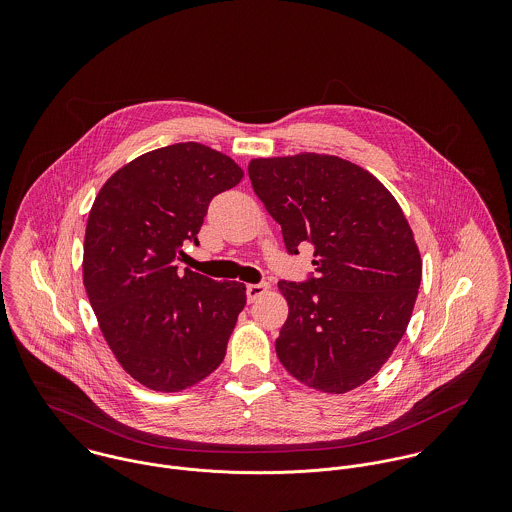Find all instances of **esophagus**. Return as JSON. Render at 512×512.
Masks as SVG:
<instances>
[{
    "label": "esophagus",
    "mask_w": 512,
    "mask_h": 512,
    "mask_svg": "<svg viewBox=\"0 0 512 512\" xmlns=\"http://www.w3.org/2000/svg\"><path fill=\"white\" fill-rule=\"evenodd\" d=\"M268 290H270V284H266V282H262V284H248V286H246L248 301H250V303L256 301L258 297H262Z\"/></svg>",
    "instance_id": "34e87169"
}]
</instances>
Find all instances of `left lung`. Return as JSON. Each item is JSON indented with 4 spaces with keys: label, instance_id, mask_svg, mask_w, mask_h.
<instances>
[{
    "label": "left lung",
    "instance_id": "8db88e82",
    "mask_svg": "<svg viewBox=\"0 0 512 512\" xmlns=\"http://www.w3.org/2000/svg\"><path fill=\"white\" fill-rule=\"evenodd\" d=\"M248 177L288 252L315 248V278L278 284L290 309L280 363L327 394L359 388L390 359L418 297L422 258L404 211L372 173L337 155L256 157Z\"/></svg>",
    "mask_w": 512,
    "mask_h": 512
}]
</instances>
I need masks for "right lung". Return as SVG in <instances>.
<instances>
[{"mask_svg": "<svg viewBox=\"0 0 512 512\" xmlns=\"http://www.w3.org/2000/svg\"><path fill=\"white\" fill-rule=\"evenodd\" d=\"M244 171L197 142L147 151L120 167L88 213L82 280L104 341L155 392H181L219 368L246 286L177 270L215 195Z\"/></svg>", "mask_w": 512, "mask_h": 512, "instance_id": "obj_1", "label": "right lung"}]
</instances>
